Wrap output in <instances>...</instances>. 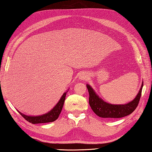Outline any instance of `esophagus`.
Wrapping results in <instances>:
<instances>
[{"instance_id":"34e87169","label":"esophagus","mask_w":152,"mask_h":152,"mask_svg":"<svg viewBox=\"0 0 152 152\" xmlns=\"http://www.w3.org/2000/svg\"><path fill=\"white\" fill-rule=\"evenodd\" d=\"M86 78H87V77H86V76L84 75V74H82V76H80V79L81 80H85Z\"/></svg>"}]
</instances>
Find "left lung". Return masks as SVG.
I'll return each mask as SVG.
<instances>
[{"mask_svg": "<svg viewBox=\"0 0 152 152\" xmlns=\"http://www.w3.org/2000/svg\"><path fill=\"white\" fill-rule=\"evenodd\" d=\"M143 83L136 97L131 102L126 104H111L104 102L99 97L94 90L89 85L87 84L89 98V103L93 111L96 115L103 118H120L131 114L133 112L139 103L142 90Z\"/></svg>", "mask_w": 152, "mask_h": 152, "instance_id": "left-lung-1", "label": "left lung"}]
</instances>
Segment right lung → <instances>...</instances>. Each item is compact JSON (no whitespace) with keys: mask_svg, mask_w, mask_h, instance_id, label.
Masks as SVG:
<instances>
[{"mask_svg":"<svg viewBox=\"0 0 152 152\" xmlns=\"http://www.w3.org/2000/svg\"><path fill=\"white\" fill-rule=\"evenodd\" d=\"M66 94V92L64 93L63 96H61V99L59 100V101L58 102L56 106H55V107L51 110L50 112H48L46 114L39 115V116H28L25 114H23L20 112L19 111L18 112L19 114L23 116V118L26 119L27 121L31 123V124H44V123L53 122L54 121H56L58 118L60 113L61 112V110H62L64 100H65Z\"/></svg>","mask_w":152,"mask_h":152,"instance_id":"1","label":"right lung"}]
</instances>
